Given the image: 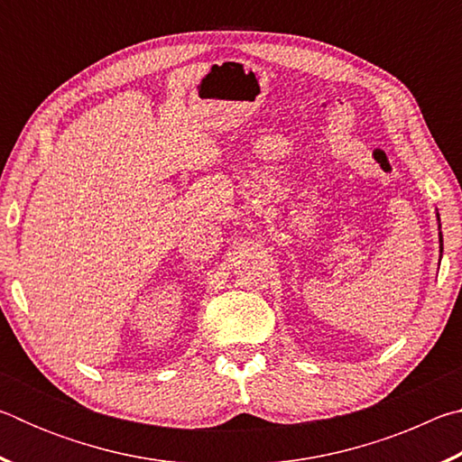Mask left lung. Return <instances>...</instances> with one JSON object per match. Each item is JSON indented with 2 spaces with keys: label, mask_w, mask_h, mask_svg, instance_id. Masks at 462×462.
Instances as JSON below:
<instances>
[{
  "label": "left lung",
  "mask_w": 462,
  "mask_h": 462,
  "mask_svg": "<svg viewBox=\"0 0 462 462\" xmlns=\"http://www.w3.org/2000/svg\"><path fill=\"white\" fill-rule=\"evenodd\" d=\"M436 220H438V230H440V214L436 212ZM438 242H440V256H442V248H444V242H442V232H438Z\"/></svg>",
  "instance_id": "left-lung-1"
}]
</instances>
